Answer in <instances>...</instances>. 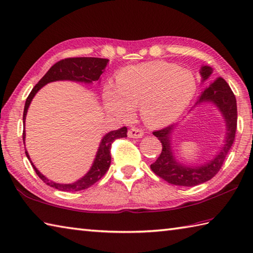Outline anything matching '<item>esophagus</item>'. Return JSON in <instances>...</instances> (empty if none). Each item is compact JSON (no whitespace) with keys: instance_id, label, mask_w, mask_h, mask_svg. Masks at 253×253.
I'll list each match as a JSON object with an SVG mask.
<instances>
[{"instance_id":"34e87169","label":"esophagus","mask_w":253,"mask_h":253,"mask_svg":"<svg viewBox=\"0 0 253 253\" xmlns=\"http://www.w3.org/2000/svg\"><path fill=\"white\" fill-rule=\"evenodd\" d=\"M127 135H128V137H130V138H141V137L144 136V131L138 129V128L132 127L129 130H128Z\"/></svg>"}]
</instances>
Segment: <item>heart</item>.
I'll return each instance as SVG.
<instances>
[{
  "mask_svg": "<svg viewBox=\"0 0 253 253\" xmlns=\"http://www.w3.org/2000/svg\"><path fill=\"white\" fill-rule=\"evenodd\" d=\"M197 85L192 73L167 62H149L123 68L115 86L104 93L107 111L122 119H129L135 107L150 127L172 123L189 106Z\"/></svg>",
  "mask_w": 253,
  "mask_h": 253,
  "instance_id": "1",
  "label": "heart"
}]
</instances>
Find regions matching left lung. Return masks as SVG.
I'll list each match as a JSON object with an SVG mask.
<instances>
[{"label":"left lung","instance_id":"8db88e82","mask_svg":"<svg viewBox=\"0 0 253 253\" xmlns=\"http://www.w3.org/2000/svg\"><path fill=\"white\" fill-rule=\"evenodd\" d=\"M211 74H212V68L210 66H201L200 75L203 77V82L208 80ZM203 103H212L219 109L226 122L227 128L223 146L214 156V158L209 160L208 163L201 166H186L177 162L171 146V134L174 126H168L153 132L162 142L163 150L157 160L150 165V168L157 176L171 185L192 187L210 180L220 170L235 141L237 130V100L228 83L221 77H218L213 83H211L209 87H207L201 93L194 107Z\"/></svg>","mask_w":253,"mask_h":253}]
</instances>
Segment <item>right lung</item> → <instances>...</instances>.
Here are the masks:
<instances>
[{"label": "right lung", "mask_w": 253, "mask_h": 253, "mask_svg": "<svg viewBox=\"0 0 253 253\" xmlns=\"http://www.w3.org/2000/svg\"><path fill=\"white\" fill-rule=\"evenodd\" d=\"M108 59L106 58H98V57H72V58H65L62 61L57 62L56 64L49 68L46 74H45L40 82L34 86V88L26 98L25 106H24V113H23V125L25 126V119L27 109L30 107V104L32 99L34 98L36 93L42 88L43 86L50 82L56 81H72V82H81L86 83V84H90V83L96 82L99 80L100 75L103 74L105 71V67L107 66ZM123 137H127V128L122 127L121 129L109 131L108 134L103 137L102 141H100L97 153H96L94 163L91 165L90 169L84 177H82L79 180L72 183H57L52 180H49L43 173H41L38 168H36L33 163L31 162V158L27 151L25 149L26 157L33 166L35 172L38 176L42 179V180L46 183V185L55 188V189L62 190V191H80L84 190L93 186L95 182H97L100 178H102L106 171L108 170L109 166H111V146L114 140L118 138H123ZM25 140V130H23V141Z\"/></svg>", "instance_id": "1"}]
</instances>
